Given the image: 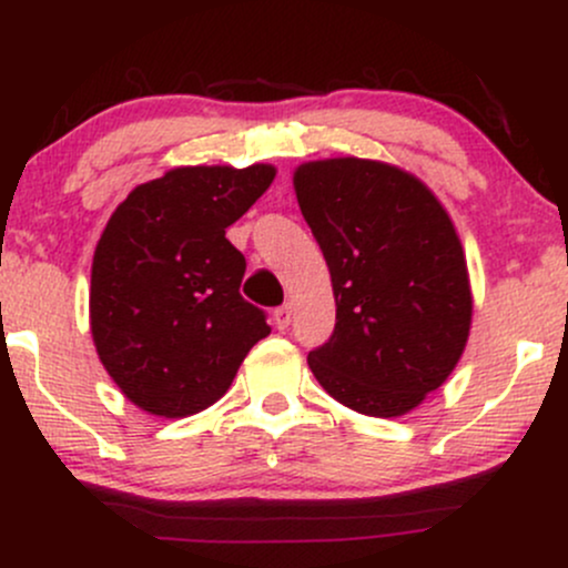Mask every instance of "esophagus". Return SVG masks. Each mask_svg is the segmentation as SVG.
I'll return each mask as SVG.
<instances>
[{
	"mask_svg": "<svg viewBox=\"0 0 568 568\" xmlns=\"http://www.w3.org/2000/svg\"><path fill=\"white\" fill-rule=\"evenodd\" d=\"M291 315H293V310H291V304H283V306H277L275 312H272V317H275V325L280 331H285L291 325Z\"/></svg>",
	"mask_w": 568,
	"mask_h": 568,
	"instance_id": "34e87169",
	"label": "esophagus"
}]
</instances>
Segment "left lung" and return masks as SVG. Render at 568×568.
I'll list each match as a JSON object with an SVG mask.
<instances>
[{
  "label": "left lung",
  "mask_w": 568,
  "mask_h": 568,
  "mask_svg": "<svg viewBox=\"0 0 568 568\" xmlns=\"http://www.w3.org/2000/svg\"><path fill=\"white\" fill-rule=\"evenodd\" d=\"M293 186L336 296L334 334L306 363L357 414H406L448 379L470 334L452 219L419 179L374 160L306 162Z\"/></svg>",
  "instance_id": "obj_1"
}]
</instances>
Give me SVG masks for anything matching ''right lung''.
I'll list each match as a JSON object with an SVG mask.
<instances>
[{"label": "right lung", "mask_w": 568, "mask_h": 568, "mask_svg": "<svg viewBox=\"0 0 568 568\" xmlns=\"http://www.w3.org/2000/svg\"><path fill=\"white\" fill-rule=\"evenodd\" d=\"M272 165L175 168L135 186L98 240L90 331L103 368L149 414L189 416L230 389L270 334L240 296L245 256L226 240L270 189Z\"/></svg>", "instance_id": "add662e5"}]
</instances>
